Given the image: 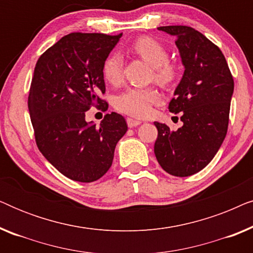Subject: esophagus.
Listing matches in <instances>:
<instances>
[{
	"mask_svg": "<svg viewBox=\"0 0 253 253\" xmlns=\"http://www.w3.org/2000/svg\"><path fill=\"white\" fill-rule=\"evenodd\" d=\"M126 123H127V126H129V127H134V126H139L140 121H137V120H133V119H130V117H127Z\"/></svg>",
	"mask_w": 253,
	"mask_h": 253,
	"instance_id": "esophagus-1",
	"label": "esophagus"
}]
</instances>
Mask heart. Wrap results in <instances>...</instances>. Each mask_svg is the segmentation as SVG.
Wrapping results in <instances>:
<instances>
[{"label": "heart", "mask_w": 253, "mask_h": 253, "mask_svg": "<svg viewBox=\"0 0 253 253\" xmlns=\"http://www.w3.org/2000/svg\"><path fill=\"white\" fill-rule=\"evenodd\" d=\"M131 49L138 56L152 65L151 79L162 85H170L178 76V68L168 60L167 48L152 37H141L134 40ZM102 75L107 83L119 85L123 81V61L120 55L112 54L102 65ZM161 101V95L155 87H130L117 95L115 108L126 115L144 119L151 115L153 106Z\"/></svg>", "instance_id": "heart-1"}]
</instances>
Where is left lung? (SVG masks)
Here are the masks:
<instances>
[{"mask_svg": "<svg viewBox=\"0 0 253 253\" xmlns=\"http://www.w3.org/2000/svg\"><path fill=\"white\" fill-rule=\"evenodd\" d=\"M158 29L176 37L185 70L168 107L181 113L183 126L171 131L154 122V153L164 170L185 177L205 168L226 138L234 78L220 48L199 31L185 25Z\"/></svg>", "mask_w": 253, "mask_h": 253, "instance_id": "left-lung-1", "label": "left lung"}]
</instances>
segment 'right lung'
Here are the masks:
<instances>
[{
    "label": "right lung",
    "instance_id": "add662e5",
    "mask_svg": "<svg viewBox=\"0 0 253 253\" xmlns=\"http://www.w3.org/2000/svg\"><path fill=\"white\" fill-rule=\"evenodd\" d=\"M121 37L72 32L48 48L34 68L27 106L37 146L72 181L102 177L127 130L116 113L107 114L99 126L85 121L91 107L108 108L102 65Z\"/></svg>",
    "mask_w": 253,
    "mask_h": 253
}]
</instances>
